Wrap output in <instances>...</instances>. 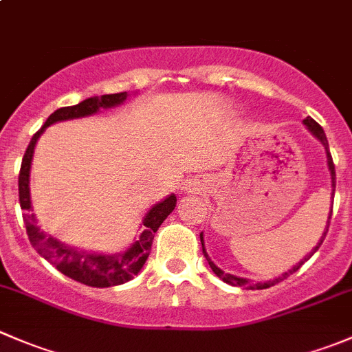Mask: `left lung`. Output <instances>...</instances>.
Wrapping results in <instances>:
<instances>
[{
	"label": "left lung",
	"instance_id": "8db88e82",
	"mask_svg": "<svg viewBox=\"0 0 352 352\" xmlns=\"http://www.w3.org/2000/svg\"><path fill=\"white\" fill-rule=\"evenodd\" d=\"M303 122H305V126H307L308 129H310L311 133H314L315 136H317L318 140H320L322 143H324V146H325V153H327V165H329V170H330V177H332V187H333V189H336V166H333V162H332V155H330V151H329V141H327V136H325V133H324V129H322V127H320V124H318V122H315V120L311 119V117H307V119H305ZM332 196H333V190H332ZM330 216H332V211H330V214H329L327 228H325V232H324V236H322V239H320V243H318L317 247H315L314 250H311L310 254H308L307 257H305V261H308V258H310L311 255H314L315 252L318 250V247H320L322 242H324V240H325V235H327V232H329V225H330ZM201 243H202V254H204L206 261H208L209 267L212 269V272H214V274L218 276L219 279H223V281H225V283H228V285H232V286H243V287H250V289H265V287L272 286V285H274V283H279V279H286L287 276H289V274H293V272H296L298 269L301 267V264H303V262H300V264H298V265H294V267L291 269V271L285 272V274H283L281 278L274 279V281H267V283H257V285H252V283L248 281V279H243V278H236V276H232V274H226V272H223L221 269H218V267H216L214 264H212L211 261H209L208 254H206V248H204V240H202V233H201Z\"/></svg>",
	"mask_w": 352,
	"mask_h": 352
}]
</instances>
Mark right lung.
Listing matches in <instances>:
<instances>
[{"label":"right lung","mask_w":352,"mask_h":352,"mask_svg":"<svg viewBox=\"0 0 352 352\" xmlns=\"http://www.w3.org/2000/svg\"><path fill=\"white\" fill-rule=\"evenodd\" d=\"M126 91L122 94H110L102 95V97H91L83 100L78 105H71V107L58 109L54 113L47 117L44 126L32 136L30 143H28L27 151H25L22 166H20L19 173V197H20V208L23 209V223L27 228L28 240H30L32 247L38 252L44 258H47L52 265L58 267L63 274L67 278L74 279L78 283H83L87 286L94 287H109V286H119L133 279L141 267L146 262L148 255L151 252V243H153L156 230L160 228L166 216L175 209L177 197L170 196L165 201L158 202L150 209V212L144 218L143 225L144 230L141 233L140 240L134 242L129 250L124 254L117 255H98V254H88V252H80L76 248L66 247L65 243L58 242L52 236L45 235L44 232L35 226L34 214H30V194H28V172H30L32 156H34V148L37 143L38 136L44 133V129L51 124L58 122V120L76 119V117L91 116L97 112L98 109H109L113 105H119L126 100Z\"/></svg>","instance_id":"add662e5"}]
</instances>
